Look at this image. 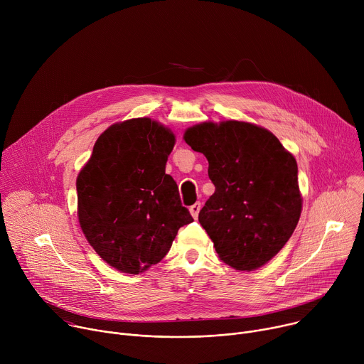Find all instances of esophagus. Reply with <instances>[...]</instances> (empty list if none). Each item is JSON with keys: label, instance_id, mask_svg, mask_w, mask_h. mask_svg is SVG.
I'll return each mask as SVG.
<instances>
[{"label": "esophagus", "instance_id": "obj_1", "mask_svg": "<svg viewBox=\"0 0 364 364\" xmlns=\"http://www.w3.org/2000/svg\"><path fill=\"white\" fill-rule=\"evenodd\" d=\"M200 209H201V204L200 203H194L193 205H190V213L194 219L198 218V213H200Z\"/></svg>", "mask_w": 364, "mask_h": 364}]
</instances>
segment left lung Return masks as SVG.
I'll return each instance as SVG.
<instances>
[{"instance_id":"left-lung-1","label":"left lung","mask_w":364,"mask_h":364,"mask_svg":"<svg viewBox=\"0 0 364 364\" xmlns=\"http://www.w3.org/2000/svg\"><path fill=\"white\" fill-rule=\"evenodd\" d=\"M184 141L209 161L215 193L198 222L222 261L236 271L265 265L284 247L301 216L298 166L279 139L247 122H204Z\"/></svg>"}]
</instances>
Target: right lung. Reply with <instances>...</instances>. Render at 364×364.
<instances>
[{
	"instance_id": "right-lung-1",
	"label": "right lung",
	"mask_w": 364,
	"mask_h": 364,
	"mask_svg": "<svg viewBox=\"0 0 364 364\" xmlns=\"http://www.w3.org/2000/svg\"><path fill=\"white\" fill-rule=\"evenodd\" d=\"M174 134L149 118L115 124L95 142L76 180L80 228L96 253L125 274H139L168 253L193 222L177 183L166 174Z\"/></svg>"
}]
</instances>
